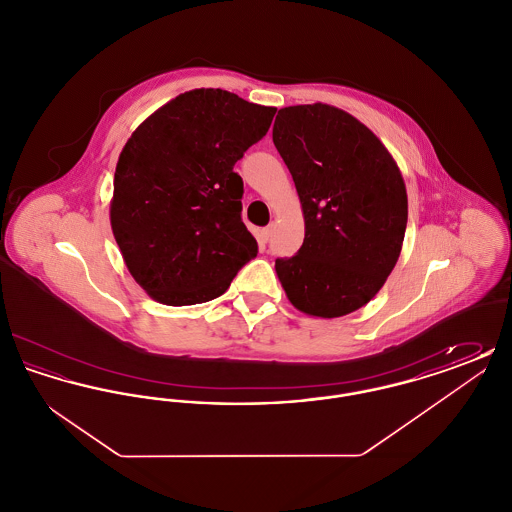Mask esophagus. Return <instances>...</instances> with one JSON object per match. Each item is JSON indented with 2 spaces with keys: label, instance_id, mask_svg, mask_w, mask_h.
Here are the masks:
<instances>
[{
  "label": "esophagus",
  "instance_id": "obj_1",
  "mask_svg": "<svg viewBox=\"0 0 512 512\" xmlns=\"http://www.w3.org/2000/svg\"><path fill=\"white\" fill-rule=\"evenodd\" d=\"M270 234H272V224L267 226V228H261V230H259V242H261V244H267L268 240H270Z\"/></svg>",
  "mask_w": 512,
  "mask_h": 512
}]
</instances>
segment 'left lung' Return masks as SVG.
Segmentation results:
<instances>
[{
  "mask_svg": "<svg viewBox=\"0 0 512 512\" xmlns=\"http://www.w3.org/2000/svg\"><path fill=\"white\" fill-rule=\"evenodd\" d=\"M272 142L305 217L303 245L274 265L282 288L307 315H349L380 292L399 259L403 176L363 122L326 103L280 109Z\"/></svg>",
  "mask_w": 512,
  "mask_h": 512,
  "instance_id": "obj_1",
  "label": "left lung"
}]
</instances>
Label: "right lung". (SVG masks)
Masks as SVG:
<instances>
[{"mask_svg": "<svg viewBox=\"0 0 512 512\" xmlns=\"http://www.w3.org/2000/svg\"><path fill=\"white\" fill-rule=\"evenodd\" d=\"M274 113L220 88L192 90L147 117L122 147L111 228L130 274L155 301H211L257 257L234 165Z\"/></svg>", "mask_w": 512, "mask_h": 512, "instance_id": "1", "label": "right lung"}]
</instances>
